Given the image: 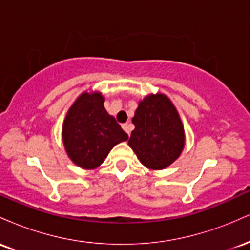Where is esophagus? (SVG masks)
<instances>
[{"label":"esophagus","instance_id":"esophagus-1","mask_svg":"<svg viewBox=\"0 0 250 250\" xmlns=\"http://www.w3.org/2000/svg\"><path fill=\"white\" fill-rule=\"evenodd\" d=\"M122 128H123V130H125V133H127L128 135H130V130H131L130 123H123Z\"/></svg>","mask_w":250,"mask_h":250}]
</instances>
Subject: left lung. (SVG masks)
I'll list each match as a JSON object with an SVG mask.
<instances>
[{"label":"left lung","instance_id":"8db88e82","mask_svg":"<svg viewBox=\"0 0 250 250\" xmlns=\"http://www.w3.org/2000/svg\"><path fill=\"white\" fill-rule=\"evenodd\" d=\"M131 121L135 129L128 145L143 166L160 170L176 161L185 147V129L176 108L167 96H146L140 101Z\"/></svg>","mask_w":250,"mask_h":250}]
</instances>
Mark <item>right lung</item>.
<instances>
[{
  "instance_id": "1",
  "label": "right lung",
  "mask_w": 250,
  "mask_h": 250,
  "mask_svg": "<svg viewBox=\"0 0 250 250\" xmlns=\"http://www.w3.org/2000/svg\"><path fill=\"white\" fill-rule=\"evenodd\" d=\"M101 93H82L65 115L62 139L69 159L83 169L99 167L128 135L104 109Z\"/></svg>"
}]
</instances>
